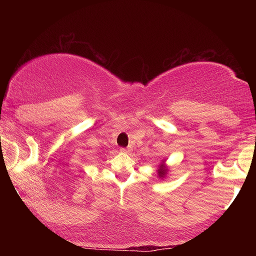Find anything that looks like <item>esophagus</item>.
Returning <instances> with one entry per match:
<instances>
[{
  "mask_svg": "<svg viewBox=\"0 0 256 256\" xmlns=\"http://www.w3.org/2000/svg\"><path fill=\"white\" fill-rule=\"evenodd\" d=\"M121 150H122V152H127V154L132 152V148H122Z\"/></svg>",
  "mask_w": 256,
  "mask_h": 256,
  "instance_id": "1",
  "label": "esophagus"
}]
</instances>
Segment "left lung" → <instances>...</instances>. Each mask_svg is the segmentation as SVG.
Wrapping results in <instances>:
<instances>
[{"label": "left lung", "instance_id": "8db88e82", "mask_svg": "<svg viewBox=\"0 0 256 256\" xmlns=\"http://www.w3.org/2000/svg\"><path fill=\"white\" fill-rule=\"evenodd\" d=\"M166 174V170H163V169H160V170L158 171V174H160V177H163L164 174Z\"/></svg>", "mask_w": 256, "mask_h": 256}]
</instances>
